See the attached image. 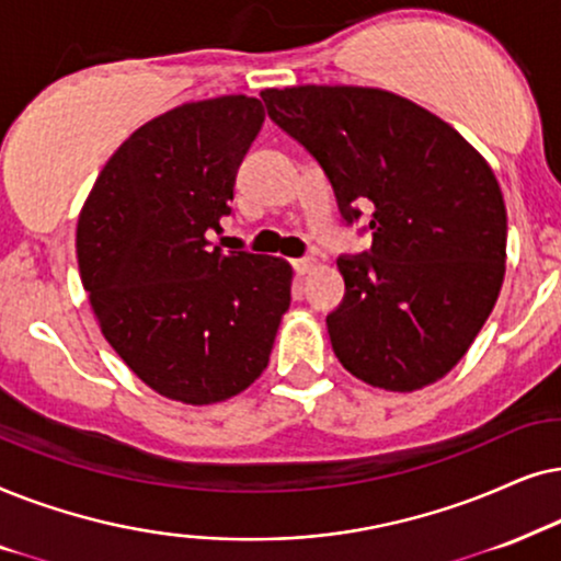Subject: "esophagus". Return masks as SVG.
Returning <instances> with one entry per match:
<instances>
[{"label": "esophagus", "instance_id": "obj_1", "mask_svg": "<svg viewBox=\"0 0 561 561\" xmlns=\"http://www.w3.org/2000/svg\"><path fill=\"white\" fill-rule=\"evenodd\" d=\"M312 266H316V259H310V256H305V259H295V261H293V268H295V272L300 274V276H302V274H308Z\"/></svg>", "mask_w": 561, "mask_h": 561}]
</instances>
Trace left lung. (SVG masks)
I'll return each instance as SVG.
<instances>
[{"label":"left lung","mask_w":561,"mask_h":561,"mask_svg":"<svg viewBox=\"0 0 561 561\" xmlns=\"http://www.w3.org/2000/svg\"><path fill=\"white\" fill-rule=\"evenodd\" d=\"M268 117L320 163L346 226L371 210L369 251L343 253L325 318L339 362L413 392L467 354L505 276L507 218L488 161L442 117L369 87L264 89Z\"/></svg>","instance_id":"1"}]
</instances>
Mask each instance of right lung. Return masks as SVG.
I'll list each match as a JSON object with an SVG mask.
<instances>
[{"label": "right lung", "instance_id": "add662e5", "mask_svg": "<svg viewBox=\"0 0 561 561\" xmlns=\"http://www.w3.org/2000/svg\"><path fill=\"white\" fill-rule=\"evenodd\" d=\"M264 125L256 96L190 102L112 153L77 226L81 285L104 339L163 398L210 405L266 369L293 268L210 249Z\"/></svg>", "mask_w": 561, "mask_h": 561}]
</instances>
